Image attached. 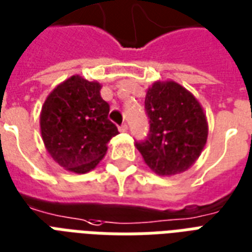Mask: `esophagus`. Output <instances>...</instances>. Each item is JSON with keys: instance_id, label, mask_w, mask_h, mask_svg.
<instances>
[{"instance_id": "34e87169", "label": "esophagus", "mask_w": 252, "mask_h": 252, "mask_svg": "<svg viewBox=\"0 0 252 252\" xmlns=\"http://www.w3.org/2000/svg\"><path fill=\"white\" fill-rule=\"evenodd\" d=\"M127 130H128V126L126 124H124L121 127H119V131H121V133H126Z\"/></svg>"}]
</instances>
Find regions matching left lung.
<instances>
[{
	"mask_svg": "<svg viewBox=\"0 0 252 252\" xmlns=\"http://www.w3.org/2000/svg\"><path fill=\"white\" fill-rule=\"evenodd\" d=\"M145 109L150 133L135 142L145 163L155 174L170 177L190 169L207 142L209 126L202 106L174 81H157L149 88Z\"/></svg>",
	"mask_w": 252,
	"mask_h": 252,
	"instance_id": "8db88e82",
	"label": "left lung"
}]
</instances>
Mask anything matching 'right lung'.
Here are the masks:
<instances>
[{"label":"right lung","instance_id":"1","mask_svg":"<svg viewBox=\"0 0 252 252\" xmlns=\"http://www.w3.org/2000/svg\"><path fill=\"white\" fill-rule=\"evenodd\" d=\"M101 83L73 75L60 83L43 103L39 126L45 147L63 169L77 174L93 170L118 134L109 121L110 106L101 97Z\"/></svg>","mask_w":252,"mask_h":252}]
</instances>
